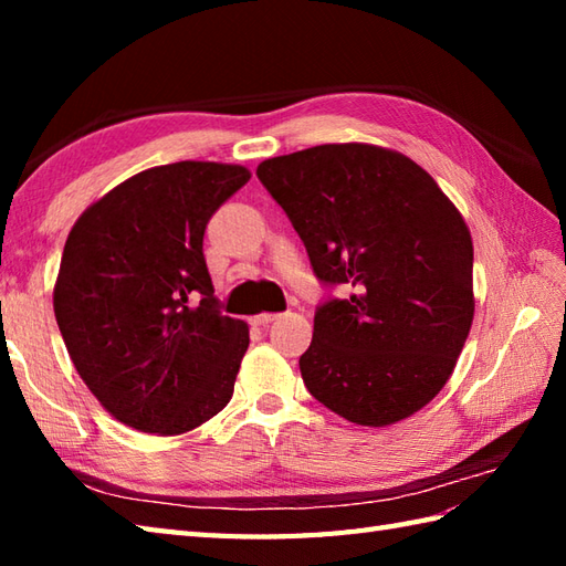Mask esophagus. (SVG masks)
<instances>
[{
	"instance_id": "obj_1",
	"label": "esophagus",
	"mask_w": 566,
	"mask_h": 566,
	"mask_svg": "<svg viewBox=\"0 0 566 566\" xmlns=\"http://www.w3.org/2000/svg\"><path fill=\"white\" fill-rule=\"evenodd\" d=\"M276 318H280L276 314H258V316L250 318V323H252V326H270V323L276 321Z\"/></svg>"
}]
</instances>
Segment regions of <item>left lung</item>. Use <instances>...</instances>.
Listing matches in <instances>:
<instances>
[{"label": "left lung", "instance_id": "8db88e82", "mask_svg": "<svg viewBox=\"0 0 566 566\" xmlns=\"http://www.w3.org/2000/svg\"><path fill=\"white\" fill-rule=\"evenodd\" d=\"M258 179L304 240L316 306L306 389L357 426H389L450 379L472 328L467 223L423 167L365 143L264 160Z\"/></svg>", "mask_w": 566, "mask_h": 566}]
</instances>
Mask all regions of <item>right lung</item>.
Wrapping results in <instances>:
<instances>
[{
  "mask_svg": "<svg viewBox=\"0 0 566 566\" xmlns=\"http://www.w3.org/2000/svg\"><path fill=\"white\" fill-rule=\"evenodd\" d=\"M248 179L240 165L150 167L72 226L57 328L90 391L130 428L179 436L231 401L250 338L213 296L203 231Z\"/></svg>",
  "mask_w": 566,
  "mask_h": 566,
  "instance_id": "1",
  "label": "right lung"
}]
</instances>
